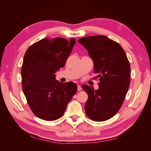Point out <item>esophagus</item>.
Instances as JSON below:
<instances>
[{"label": "esophagus", "instance_id": "34e87169", "mask_svg": "<svg viewBox=\"0 0 151 151\" xmlns=\"http://www.w3.org/2000/svg\"><path fill=\"white\" fill-rule=\"evenodd\" d=\"M78 91H81L82 90V87L80 85H78V88H77Z\"/></svg>", "mask_w": 151, "mask_h": 151}]
</instances>
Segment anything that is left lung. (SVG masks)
Segmentation results:
<instances>
[{
    "label": "left lung",
    "instance_id": "left-lung-1",
    "mask_svg": "<svg viewBox=\"0 0 151 151\" xmlns=\"http://www.w3.org/2000/svg\"><path fill=\"white\" fill-rule=\"evenodd\" d=\"M78 42L88 51L99 78L98 89L82 86L88 95L86 114L93 121H106L119 110L129 90L130 65L127 54L119 44L105 36L84 37Z\"/></svg>",
    "mask_w": 151,
    "mask_h": 151
}]
</instances>
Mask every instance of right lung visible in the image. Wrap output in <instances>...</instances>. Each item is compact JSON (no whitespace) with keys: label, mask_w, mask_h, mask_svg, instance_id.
Instances as JSON below:
<instances>
[{"label":"right lung","mask_w":151,"mask_h":151,"mask_svg":"<svg viewBox=\"0 0 151 151\" xmlns=\"http://www.w3.org/2000/svg\"><path fill=\"white\" fill-rule=\"evenodd\" d=\"M76 40L62 37L42 39L28 48L21 69L22 88L34 115L54 121L62 116L77 91L72 82L62 83L54 75L65 65Z\"/></svg>","instance_id":"obj_1"}]
</instances>
